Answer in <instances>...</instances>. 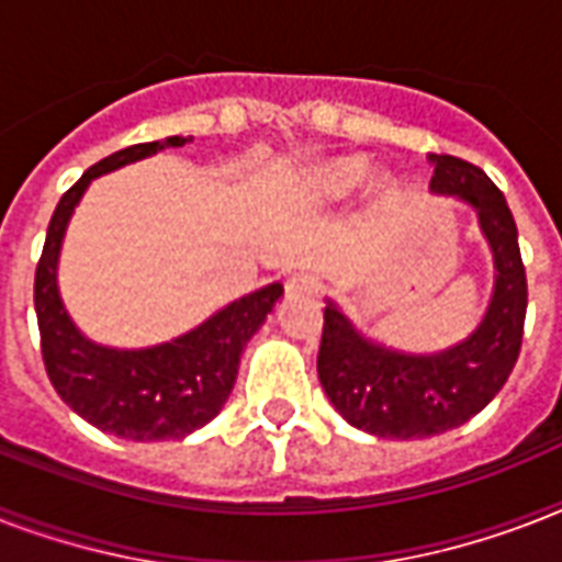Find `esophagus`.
I'll use <instances>...</instances> for the list:
<instances>
[{"mask_svg":"<svg viewBox=\"0 0 562 562\" xmlns=\"http://www.w3.org/2000/svg\"><path fill=\"white\" fill-rule=\"evenodd\" d=\"M317 289H321V280H317L315 273L306 271L294 273V277L285 282V291H289V294H315Z\"/></svg>","mask_w":562,"mask_h":562,"instance_id":"obj_1","label":"esophagus"}]
</instances>
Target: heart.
<instances>
[{
	"label": "heart",
	"instance_id": "1",
	"mask_svg": "<svg viewBox=\"0 0 562 562\" xmlns=\"http://www.w3.org/2000/svg\"><path fill=\"white\" fill-rule=\"evenodd\" d=\"M368 178V162L364 160H341L326 166L321 175H317V192L324 198H341V194L352 192L359 187L361 180Z\"/></svg>",
	"mask_w": 562,
	"mask_h": 562
}]
</instances>
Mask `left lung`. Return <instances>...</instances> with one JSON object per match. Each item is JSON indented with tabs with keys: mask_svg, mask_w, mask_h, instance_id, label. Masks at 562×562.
<instances>
[{
	"mask_svg": "<svg viewBox=\"0 0 562 562\" xmlns=\"http://www.w3.org/2000/svg\"><path fill=\"white\" fill-rule=\"evenodd\" d=\"M431 187L479 210L496 259V294L487 317L463 344L440 356H402L364 341L347 317L326 303L317 375L350 426L375 437L411 440L463 426L505 387L522 350L528 280L502 189L472 162L437 154Z\"/></svg>",
	"mask_w": 562,
	"mask_h": 562,
	"instance_id": "1",
	"label": "left lung"
}]
</instances>
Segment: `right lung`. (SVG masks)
I'll use <instances>...</instances> for the list:
<instances>
[{
	"mask_svg": "<svg viewBox=\"0 0 562 562\" xmlns=\"http://www.w3.org/2000/svg\"><path fill=\"white\" fill-rule=\"evenodd\" d=\"M183 143L187 136L131 145L83 171L81 180L66 189L55 206L34 273L40 352L48 382L75 414L125 440H180L194 428L206 426L224 408L236 384L238 356L245 344L282 294L280 282H273L229 303L178 341L151 350L95 347L72 326L57 297L55 268L75 203L81 201L92 178Z\"/></svg>",
	"mask_w": 562,
	"mask_h": 562,
	"instance_id": "right-lung-1",
	"label": "right lung"
}]
</instances>
